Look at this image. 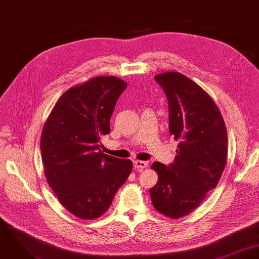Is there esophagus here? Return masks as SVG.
<instances>
[{
    "label": "esophagus",
    "instance_id": "34e87169",
    "mask_svg": "<svg viewBox=\"0 0 259 259\" xmlns=\"http://www.w3.org/2000/svg\"><path fill=\"white\" fill-rule=\"evenodd\" d=\"M134 168L137 169V170H142L144 168L147 167V163L144 162V161H134Z\"/></svg>",
    "mask_w": 259,
    "mask_h": 259
}]
</instances>
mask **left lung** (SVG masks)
Returning a JSON list of instances; mask_svg holds the SVG:
<instances>
[{
    "instance_id": "1",
    "label": "left lung",
    "mask_w": 259,
    "mask_h": 259,
    "mask_svg": "<svg viewBox=\"0 0 259 259\" xmlns=\"http://www.w3.org/2000/svg\"><path fill=\"white\" fill-rule=\"evenodd\" d=\"M154 78L167 96L169 131L179 144L171 165L152 164L159 177L150 196L160 213L180 219L217 187L227 163V128L214 101L196 82L176 71Z\"/></svg>"
}]
</instances>
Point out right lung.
Listing matches in <instances>:
<instances>
[{
    "mask_svg": "<svg viewBox=\"0 0 259 259\" xmlns=\"http://www.w3.org/2000/svg\"><path fill=\"white\" fill-rule=\"evenodd\" d=\"M127 83L96 76L71 87L58 99L40 136L45 175L59 202L81 220L107 211L132 172V161L100 150L110 133V118Z\"/></svg>",
    "mask_w": 259,
    "mask_h": 259,
    "instance_id": "right-lung-1",
    "label": "right lung"
}]
</instances>
